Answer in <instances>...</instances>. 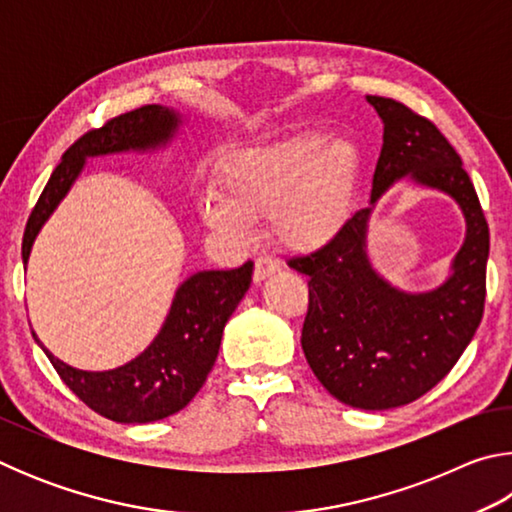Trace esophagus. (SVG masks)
Here are the masks:
<instances>
[{"label": "esophagus", "instance_id": "obj_1", "mask_svg": "<svg viewBox=\"0 0 512 512\" xmlns=\"http://www.w3.org/2000/svg\"><path fill=\"white\" fill-rule=\"evenodd\" d=\"M277 271H280V262H275L273 257H257L253 280H255V284H259V282H264L266 277L275 275Z\"/></svg>", "mask_w": 512, "mask_h": 512}]
</instances>
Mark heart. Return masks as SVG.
Segmentation results:
<instances>
[{
	"label": "heart",
	"instance_id": "obj_1",
	"mask_svg": "<svg viewBox=\"0 0 512 512\" xmlns=\"http://www.w3.org/2000/svg\"><path fill=\"white\" fill-rule=\"evenodd\" d=\"M359 180V151L345 137L302 133L232 155L221 169L223 192L210 189L201 216L212 230L241 237L268 214L275 241L314 253L348 228Z\"/></svg>",
	"mask_w": 512,
	"mask_h": 512
}]
</instances>
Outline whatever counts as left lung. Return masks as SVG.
<instances>
[{
  "label": "left lung",
  "mask_w": 512,
  "mask_h": 512,
  "mask_svg": "<svg viewBox=\"0 0 512 512\" xmlns=\"http://www.w3.org/2000/svg\"><path fill=\"white\" fill-rule=\"evenodd\" d=\"M384 121L370 207L352 216L332 244L289 266L309 277L302 350L336 400L366 411L415 402L461 359L483 318L490 232L461 155L445 135L386 97H366ZM452 195L466 216V241L440 288L409 294L369 264L367 223L397 179Z\"/></svg>",
  "instance_id": "1"
}]
</instances>
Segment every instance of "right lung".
I'll return each mask as SVG.
<instances>
[{
    "label": "right lung",
    "mask_w": 512,
    "mask_h": 512,
    "mask_svg": "<svg viewBox=\"0 0 512 512\" xmlns=\"http://www.w3.org/2000/svg\"><path fill=\"white\" fill-rule=\"evenodd\" d=\"M180 124L183 119L176 110L153 103L110 119L79 137L65 151L33 207L22 239V262L29 264L33 241L81 176L85 160L124 151H155L176 137ZM250 282L253 262L232 271H198L187 277L173 296L164 325L149 348L112 370L72 368L56 359L36 334L33 339L45 350L69 391L92 411L124 424L155 422L185 409L201 391L219 354L223 327L246 296Z\"/></svg>",
    "instance_id": "add662e5"
}]
</instances>
